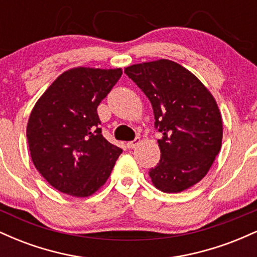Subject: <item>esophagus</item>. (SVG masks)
I'll return each instance as SVG.
<instances>
[{
  "mask_svg": "<svg viewBox=\"0 0 257 257\" xmlns=\"http://www.w3.org/2000/svg\"><path fill=\"white\" fill-rule=\"evenodd\" d=\"M139 144H140V138H137L135 140L126 143V147H128V149H135V147H137Z\"/></svg>",
  "mask_w": 257,
  "mask_h": 257,
  "instance_id": "esophagus-1",
  "label": "esophagus"
}]
</instances>
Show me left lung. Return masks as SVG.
<instances>
[{
  "label": "left lung",
  "instance_id": "1",
  "mask_svg": "<svg viewBox=\"0 0 257 257\" xmlns=\"http://www.w3.org/2000/svg\"><path fill=\"white\" fill-rule=\"evenodd\" d=\"M152 104L161 161L150 170L153 186L178 193L208 174L222 144V118L213 94L192 72L168 60L125 67Z\"/></svg>",
  "mask_w": 257,
  "mask_h": 257
}]
</instances>
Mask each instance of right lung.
Returning <instances> with one entry per match:
<instances>
[{
    "label": "right lung",
    "mask_w": 257,
    "mask_h": 257,
    "mask_svg": "<svg viewBox=\"0 0 257 257\" xmlns=\"http://www.w3.org/2000/svg\"><path fill=\"white\" fill-rule=\"evenodd\" d=\"M122 69L73 67L47 88L30 113L26 137L38 173L73 197L99 191L122 153L102 137L96 108Z\"/></svg>",
    "instance_id": "obj_1"
}]
</instances>
